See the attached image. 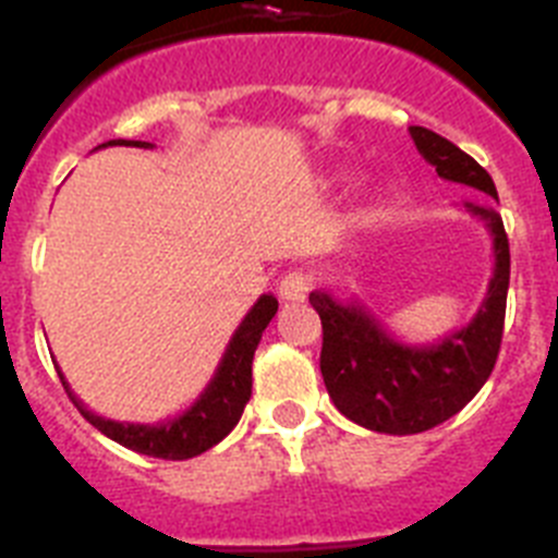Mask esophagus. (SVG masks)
<instances>
[{"label":"esophagus","instance_id":"1","mask_svg":"<svg viewBox=\"0 0 558 558\" xmlns=\"http://www.w3.org/2000/svg\"><path fill=\"white\" fill-rule=\"evenodd\" d=\"M310 290V276L302 270H293V274H284L282 282L276 284V293L282 302H304Z\"/></svg>","mask_w":558,"mask_h":558}]
</instances>
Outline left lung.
<instances>
[{"mask_svg":"<svg viewBox=\"0 0 558 558\" xmlns=\"http://www.w3.org/2000/svg\"><path fill=\"white\" fill-rule=\"evenodd\" d=\"M416 150L441 179L497 201L495 181L472 156L450 140L411 125ZM489 226L495 274L475 318L438 343L413 347L393 338L360 302H338L327 290H313L310 304L322 315V374L335 408L354 425L388 436L425 433L456 416L483 388L495 368L509 293V236L492 206L463 204Z\"/></svg>","mask_w":558,"mask_h":558,"instance_id":"8db88e82","label":"left lung"}]
</instances>
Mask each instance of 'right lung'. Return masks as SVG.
<instances>
[{"label":"right lung","instance_id":"obj_1","mask_svg":"<svg viewBox=\"0 0 558 558\" xmlns=\"http://www.w3.org/2000/svg\"><path fill=\"white\" fill-rule=\"evenodd\" d=\"M106 145L153 147L150 142L133 140H111ZM276 310H279V302H276L274 295H259L254 307L248 310V315L231 335L229 347H226L223 357H220L218 368H215V377L209 379V386L201 391V397L184 413H179L175 418H167V422H159V425H133V422H113V418L97 416L72 393L66 377L56 366L58 377H61L69 399L75 402L81 416L92 422L102 436L128 447V450L142 452V456L165 458V461H186V458L201 456V452H206L218 441H223L234 430L240 416H243L245 402L251 399V363H254V352L259 347V340H263L265 327L276 315Z\"/></svg>","mask_w":558,"mask_h":558}]
</instances>
